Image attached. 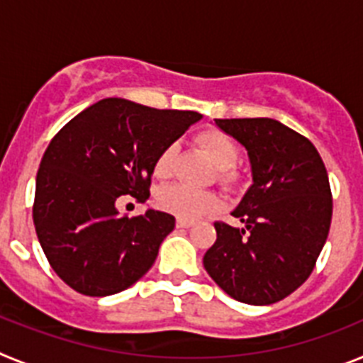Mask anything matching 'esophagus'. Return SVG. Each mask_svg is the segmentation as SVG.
Here are the masks:
<instances>
[{"label": "esophagus", "instance_id": "obj_1", "mask_svg": "<svg viewBox=\"0 0 363 363\" xmlns=\"http://www.w3.org/2000/svg\"><path fill=\"white\" fill-rule=\"evenodd\" d=\"M192 223H194V221H192V220H185V218H178V220H176V225H178V227H184V229H187V227H191Z\"/></svg>", "mask_w": 363, "mask_h": 363}]
</instances>
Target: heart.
Wrapping results in <instances>:
<instances>
[{"label":"heart","mask_w":363,"mask_h":363,"mask_svg":"<svg viewBox=\"0 0 363 363\" xmlns=\"http://www.w3.org/2000/svg\"><path fill=\"white\" fill-rule=\"evenodd\" d=\"M196 142L211 156L214 165L218 167V182L225 187H236L240 182L238 171L234 169L240 158V147L234 138L220 129H205L196 136ZM176 143H169L160 150L154 160V176L165 179L172 174L176 158ZM160 209L171 213L178 218L194 220L205 216L216 209L218 200L213 192L196 191L185 185H172L160 191L158 194Z\"/></svg>","instance_id":"1"}]
</instances>
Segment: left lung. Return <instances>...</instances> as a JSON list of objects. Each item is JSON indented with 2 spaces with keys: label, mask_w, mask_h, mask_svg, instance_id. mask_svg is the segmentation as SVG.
Wrapping results in <instances>:
<instances>
[{
  "label": "left lung",
  "mask_w": 363,
  "mask_h": 363,
  "mask_svg": "<svg viewBox=\"0 0 363 363\" xmlns=\"http://www.w3.org/2000/svg\"><path fill=\"white\" fill-rule=\"evenodd\" d=\"M214 121L247 149L255 184L233 213L245 227L216 221L203 267L234 300L269 306L294 293L316 265L333 218L329 176L316 147L280 121Z\"/></svg>",
  "instance_id": "8db88e82"
}]
</instances>
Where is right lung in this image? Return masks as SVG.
Listing matches in <instances>:
<instances>
[{
  "label": "right lung",
  "instance_id": "right-lung-1",
  "mask_svg": "<svg viewBox=\"0 0 363 363\" xmlns=\"http://www.w3.org/2000/svg\"><path fill=\"white\" fill-rule=\"evenodd\" d=\"M200 118L107 98L52 138L36 176L32 218L50 267L69 287L108 296L152 267L174 216L154 209L120 214L116 201L129 194L145 203L160 150Z\"/></svg>",
  "mask_w": 363,
  "mask_h": 363
}]
</instances>
